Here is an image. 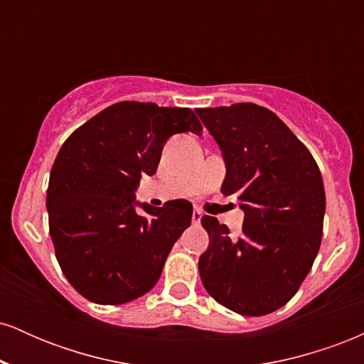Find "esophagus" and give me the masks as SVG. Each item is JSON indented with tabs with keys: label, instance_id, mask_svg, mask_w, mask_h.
Returning <instances> with one entry per match:
<instances>
[{
	"label": "esophagus",
	"instance_id": "34e87169",
	"mask_svg": "<svg viewBox=\"0 0 364 364\" xmlns=\"http://www.w3.org/2000/svg\"><path fill=\"white\" fill-rule=\"evenodd\" d=\"M202 217H203L202 212H200L198 208H195V210H193V214H191V220H193V224H198L200 220H202Z\"/></svg>",
	"mask_w": 364,
	"mask_h": 364
}]
</instances>
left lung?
<instances>
[{
	"label": "left lung",
	"mask_w": 364,
	"mask_h": 364,
	"mask_svg": "<svg viewBox=\"0 0 364 364\" xmlns=\"http://www.w3.org/2000/svg\"><path fill=\"white\" fill-rule=\"evenodd\" d=\"M225 164L220 191L236 195L243 235L203 215L207 252L200 279L208 294L240 315L284 306L310 272L321 241L323 179L315 159L272 111L252 102L196 109Z\"/></svg>",
	"instance_id": "left-lung-1"
}]
</instances>
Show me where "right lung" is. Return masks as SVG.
Returning a JSON list of instances; mask_svg holds the SVG:
<instances>
[{"mask_svg":"<svg viewBox=\"0 0 364 364\" xmlns=\"http://www.w3.org/2000/svg\"><path fill=\"white\" fill-rule=\"evenodd\" d=\"M202 129L188 107L129 101L95 114L63 144L46 198L49 235L63 274L83 298L121 304L156 286L193 207L188 200L152 207L135 191L157 171L169 136Z\"/></svg>","mask_w":364,"mask_h":364,"instance_id":"add662e5","label":"right lung"}]
</instances>
